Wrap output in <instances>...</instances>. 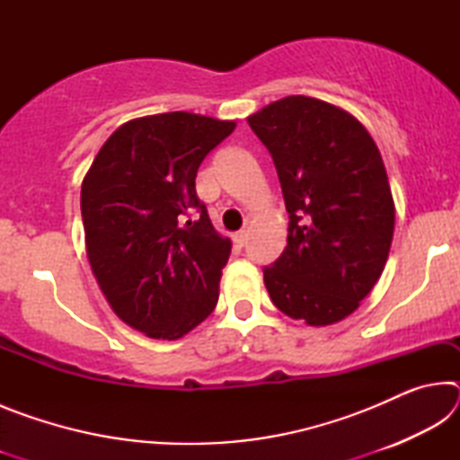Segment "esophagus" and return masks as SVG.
<instances>
[{
	"instance_id": "34e87169",
	"label": "esophagus",
	"mask_w": 460,
	"mask_h": 460,
	"mask_svg": "<svg viewBox=\"0 0 460 460\" xmlns=\"http://www.w3.org/2000/svg\"><path fill=\"white\" fill-rule=\"evenodd\" d=\"M233 243H235V247H243L247 243V233L237 231L235 235H233Z\"/></svg>"
}]
</instances>
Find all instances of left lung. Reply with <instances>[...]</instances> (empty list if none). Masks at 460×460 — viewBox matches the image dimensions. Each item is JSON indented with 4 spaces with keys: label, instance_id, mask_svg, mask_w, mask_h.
Returning a JSON list of instances; mask_svg holds the SVG:
<instances>
[{
    "label": "left lung",
    "instance_id": "1",
    "mask_svg": "<svg viewBox=\"0 0 460 460\" xmlns=\"http://www.w3.org/2000/svg\"><path fill=\"white\" fill-rule=\"evenodd\" d=\"M274 160L288 245L263 268L278 310L310 326L355 313L377 284L392 247L395 207L376 142L351 113L292 95L249 115Z\"/></svg>",
    "mask_w": 460,
    "mask_h": 460
}]
</instances>
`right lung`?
Listing matches in <instances>:
<instances>
[{"label": "right lung", "mask_w": 460, "mask_h": 460, "mask_svg": "<svg viewBox=\"0 0 460 460\" xmlns=\"http://www.w3.org/2000/svg\"><path fill=\"white\" fill-rule=\"evenodd\" d=\"M235 121L172 111L123 123L81 186L84 245L109 306L150 339L176 341L213 313L231 241L194 189Z\"/></svg>", "instance_id": "1"}]
</instances>
